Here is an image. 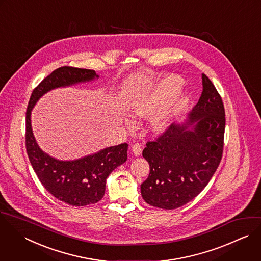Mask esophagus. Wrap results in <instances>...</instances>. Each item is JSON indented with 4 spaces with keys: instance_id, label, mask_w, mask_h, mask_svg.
<instances>
[{
    "instance_id": "esophagus-1",
    "label": "esophagus",
    "mask_w": 261,
    "mask_h": 261,
    "mask_svg": "<svg viewBox=\"0 0 261 261\" xmlns=\"http://www.w3.org/2000/svg\"><path fill=\"white\" fill-rule=\"evenodd\" d=\"M132 152L135 156H140L142 154V147L140 144H134L132 146Z\"/></svg>"
}]
</instances>
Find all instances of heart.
<instances>
[{"instance_id":"heart-1","label":"heart","mask_w":261,"mask_h":261,"mask_svg":"<svg viewBox=\"0 0 261 261\" xmlns=\"http://www.w3.org/2000/svg\"><path fill=\"white\" fill-rule=\"evenodd\" d=\"M180 80L176 76L167 75L162 77L155 87L132 107V115L138 118H147L154 114L151 126L155 132L164 130L171 120L179 102L177 90ZM125 124L134 127V122L125 118Z\"/></svg>"}]
</instances>
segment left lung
I'll list each match as a JSON object with an SVG mask.
<instances>
[{
    "mask_svg": "<svg viewBox=\"0 0 261 261\" xmlns=\"http://www.w3.org/2000/svg\"><path fill=\"white\" fill-rule=\"evenodd\" d=\"M202 86L201 97L186 122L171 124L143 150L150 173L141 185V194L151 206L175 209L187 204L207 186L219 165L224 107L205 74H202Z\"/></svg>",
    "mask_w": 261,
    "mask_h": 261,
    "instance_id": "1",
    "label": "left lung"
}]
</instances>
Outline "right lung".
I'll return each instance as SVG.
<instances>
[{
    "label": "right lung",
    "instance_id": "obj_1",
    "mask_svg": "<svg viewBox=\"0 0 261 261\" xmlns=\"http://www.w3.org/2000/svg\"><path fill=\"white\" fill-rule=\"evenodd\" d=\"M98 77L95 70L60 67L33 91L27 110L25 146L31 164L45 189L59 201L72 206L95 204L103 198L108 175L127 159L128 145L123 143L108 147L76 160H58L39 147L33 133L31 115L36 103L49 91Z\"/></svg>",
    "mask_w": 261,
    "mask_h": 261
}]
</instances>
